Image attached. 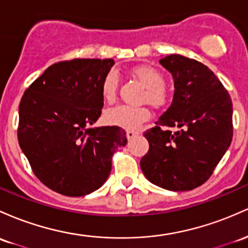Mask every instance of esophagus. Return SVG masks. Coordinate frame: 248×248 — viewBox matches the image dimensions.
Returning <instances> with one entry per match:
<instances>
[{"mask_svg": "<svg viewBox=\"0 0 248 248\" xmlns=\"http://www.w3.org/2000/svg\"><path fill=\"white\" fill-rule=\"evenodd\" d=\"M126 135H127V139H128V140H132V139H134L137 135H139V133L134 132V130H127Z\"/></svg>", "mask_w": 248, "mask_h": 248, "instance_id": "1", "label": "esophagus"}]
</instances>
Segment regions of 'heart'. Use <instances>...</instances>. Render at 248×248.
Masks as SVG:
<instances>
[{
  "mask_svg": "<svg viewBox=\"0 0 248 248\" xmlns=\"http://www.w3.org/2000/svg\"><path fill=\"white\" fill-rule=\"evenodd\" d=\"M133 74L146 87L142 100L154 107H164L170 100V93L165 87V76L156 68L152 66H139L133 69ZM119 78L114 70L108 73L101 84V93L106 101H113L118 93ZM151 118V111L146 107H132L119 105L109 108L103 114L106 124L121 127L124 129H138L143 122Z\"/></svg>",
  "mask_w": 248,
  "mask_h": 248,
  "instance_id": "b5f03b06",
  "label": "heart"
}]
</instances>
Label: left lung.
<instances>
[{"instance_id":"8db88e82","label":"left lung","mask_w":248,"mask_h":248,"mask_svg":"<svg viewBox=\"0 0 248 248\" xmlns=\"http://www.w3.org/2000/svg\"><path fill=\"white\" fill-rule=\"evenodd\" d=\"M160 63L172 74L175 89L156 126L143 133L149 149L140 166L152 184L189 190L208 180L231 145L232 100L216 74L197 60L172 54Z\"/></svg>"}]
</instances>
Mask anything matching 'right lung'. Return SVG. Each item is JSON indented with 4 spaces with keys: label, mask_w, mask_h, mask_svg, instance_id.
Returning <instances> with one entry per match:
<instances>
[{
    "label": "right lung",
    "mask_w": 248,
    "mask_h": 248,
    "mask_svg": "<svg viewBox=\"0 0 248 248\" xmlns=\"http://www.w3.org/2000/svg\"><path fill=\"white\" fill-rule=\"evenodd\" d=\"M111 59H74L48 67L24 92L17 139L39 180L67 197L99 189L114 152L127 143L116 126L92 127L101 115V84Z\"/></svg>",
    "instance_id": "1"
}]
</instances>
